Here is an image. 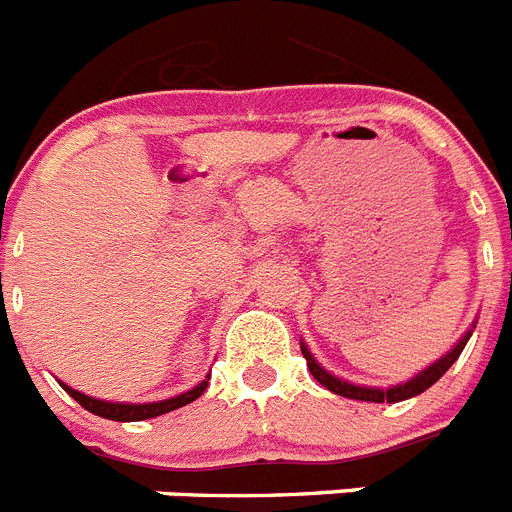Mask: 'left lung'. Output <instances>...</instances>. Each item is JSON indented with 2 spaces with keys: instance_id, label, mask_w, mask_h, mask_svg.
Returning <instances> with one entry per match:
<instances>
[{
  "instance_id": "left-lung-1",
  "label": "left lung",
  "mask_w": 512,
  "mask_h": 512,
  "mask_svg": "<svg viewBox=\"0 0 512 512\" xmlns=\"http://www.w3.org/2000/svg\"><path fill=\"white\" fill-rule=\"evenodd\" d=\"M474 328H477V320H474L472 328H469L467 333H464V336L456 341V346L449 348V351H446L441 359L433 361L431 366H425L423 372H418L415 377H410L408 382L392 384V387H366V384H354V382H348V379L336 377V374H330L325 366H320L318 361H315V356L310 354V348L305 346V341H300V348H302V356L307 359V369H310L312 377L323 384L325 390L336 392V395H341V397H348V400L402 402V400H410V397L420 395V392H425L428 387H433V384H436L443 374L449 372L451 364L459 359V354L464 351V346H467V341H469V336H472Z\"/></svg>"
}]
</instances>
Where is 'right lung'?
Returning a JSON list of instances; mask_svg holds the SVG:
<instances>
[{"instance_id": "add662e5", "label": "right lung", "mask_w": 512, "mask_h": 512, "mask_svg": "<svg viewBox=\"0 0 512 512\" xmlns=\"http://www.w3.org/2000/svg\"><path fill=\"white\" fill-rule=\"evenodd\" d=\"M207 382H210V374L202 379L200 384H194L192 390L182 392V395L169 397V400H158V402H110V400H97V397H89L84 392L74 390L69 384H63L61 387L79 402L81 408L89 410V413L99 415V418L107 420H117V423H135V420H148V418H158V415L171 413V410H179L189 402H194L202 392L207 390Z\"/></svg>"}]
</instances>
